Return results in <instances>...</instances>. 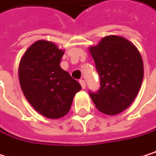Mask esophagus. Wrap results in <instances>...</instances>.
I'll list each match as a JSON object with an SVG mask.
<instances>
[{
  "mask_svg": "<svg viewBox=\"0 0 156 156\" xmlns=\"http://www.w3.org/2000/svg\"><path fill=\"white\" fill-rule=\"evenodd\" d=\"M80 83L82 89H85V88H86V83H85V81H84L83 80H80Z\"/></svg>",
  "mask_w": 156,
  "mask_h": 156,
  "instance_id": "esophagus-1",
  "label": "esophagus"
}]
</instances>
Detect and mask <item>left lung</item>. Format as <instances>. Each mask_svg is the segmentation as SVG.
Wrapping results in <instances>:
<instances>
[{
	"label": "left lung",
	"mask_w": 156,
	"mask_h": 156,
	"mask_svg": "<svg viewBox=\"0 0 156 156\" xmlns=\"http://www.w3.org/2000/svg\"><path fill=\"white\" fill-rule=\"evenodd\" d=\"M101 88L90 96L97 109L107 115H116L126 110L137 96L144 77L141 54L129 40L108 35L90 47Z\"/></svg>",
	"instance_id": "1"
}]
</instances>
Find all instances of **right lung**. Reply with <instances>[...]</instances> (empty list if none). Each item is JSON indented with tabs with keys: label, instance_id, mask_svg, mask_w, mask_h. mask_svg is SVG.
Masks as SVG:
<instances>
[{
	"label": "right lung",
	"instance_id": "right-lung-1",
	"mask_svg": "<svg viewBox=\"0 0 156 156\" xmlns=\"http://www.w3.org/2000/svg\"><path fill=\"white\" fill-rule=\"evenodd\" d=\"M64 51L52 42L38 40L23 55L19 81L28 102L43 116L59 119L70 110L80 84L59 64Z\"/></svg>",
	"mask_w": 156,
	"mask_h": 156
}]
</instances>
